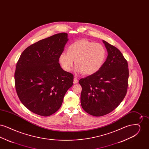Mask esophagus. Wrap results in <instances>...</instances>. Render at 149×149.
Returning a JSON list of instances; mask_svg holds the SVG:
<instances>
[{"label":"esophagus","mask_w":149,"mask_h":149,"mask_svg":"<svg viewBox=\"0 0 149 149\" xmlns=\"http://www.w3.org/2000/svg\"><path fill=\"white\" fill-rule=\"evenodd\" d=\"M78 83V79H77V78H74V84H77Z\"/></svg>","instance_id":"obj_1"}]
</instances>
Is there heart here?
Returning a JSON list of instances; mask_svg holds the SVG:
<instances>
[{
  "mask_svg": "<svg viewBox=\"0 0 149 149\" xmlns=\"http://www.w3.org/2000/svg\"><path fill=\"white\" fill-rule=\"evenodd\" d=\"M106 56V49L101 44L83 39L70 44L67 48V54L62 52L58 61L65 71L71 70L75 61L78 72L92 75L102 68Z\"/></svg>",
  "mask_w": 149,
  "mask_h": 149,
  "instance_id": "obj_1",
  "label": "heart"
}]
</instances>
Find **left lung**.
Wrapping results in <instances>:
<instances>
[{"mask_svg": "<svg viewBox=\"0 0 149 149\" xmlns=\"http://www.w3.org/2000/svg\"><path fill=\"white\" fill-rule=\"evenodd\" d=\"M108 52L99 71L79 80L82 87L80 102L88 113L100 117L120 105L127 91L129 71L127 60L117 48L103 40Z\"/></svg>", "mask_w": 149, "mask_h": 149, "instance_id": "1", "label": "left lung"}]
</instances>
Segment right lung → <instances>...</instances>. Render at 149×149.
<instances>
[{
    "mask_svg": "<svg viewBox=\"0 0 149 149\" xmlns=\"http://www.w3.org/2000/svg\"><path fill=\"white\" fill-rule=\"evenodd\" d=\"M68 40L66 33L41 40L24 50L17 63L16 92L22 103L34 113L46 117L55 113L73 84V75L58 63Z\"/></svg>",
    "mask_w": 149,
    "mask_h": 149,
    "instance_id": "1",
    "label": "right lung"
}]
</instances>
